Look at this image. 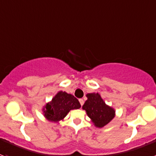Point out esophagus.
Masks as SVG:
<instances>
[{"label":"esophagus","instance_id":"34e87169","mask_svg":"<svg viewBox=\"0 0 156 156\" xmlns=\"http://www.w3.org/2000/svg\"><path fill=\"white\" fill-rule=\"evenodd\" d=\"M79 102H80V104H81V106H83V104H84V100H83V99H80Z\"/></svg>","mask_w":156,"mask_h":156}]
</instances>
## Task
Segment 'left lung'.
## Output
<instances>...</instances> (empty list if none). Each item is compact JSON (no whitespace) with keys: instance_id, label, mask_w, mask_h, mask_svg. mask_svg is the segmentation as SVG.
I'll use <instances>...</instances> for the list:
<instances>
[{"instance_id":"1","label":"left lung","mask_w":156,"mask_h":156,"mask_svg":"<svg viewBox=\"0 0 156 156\" xmlns=\"http://www.w3.org/2000/svg\"><path fill=\"white\" fill-rule=\"evenodd\" d=\"M87 100L83 105L88 117L97 127H103L109 123L115 117V111L106 104L98 93H91L86 95Z\"/></svg>"}]
</instances>
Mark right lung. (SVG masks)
Instances as JSON below:
<instances>
[{"label":"right lung","instance_id":"right-lung-1","mask_svg":"<svg viewBox=\"0 0 156 156\" xmlns=\"http://www.w3.org/2000/svg\"><path fill=\"white\" fill-rule=\"evenodd\" d=\"M81 107L79 101L72 94L63 91H59L43 108L44 117L52 122H58L62 120L72 109H78Z\"/></svg>","mask_w":156,"mask_h":156}]
</instances>
